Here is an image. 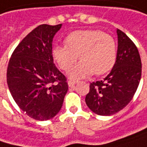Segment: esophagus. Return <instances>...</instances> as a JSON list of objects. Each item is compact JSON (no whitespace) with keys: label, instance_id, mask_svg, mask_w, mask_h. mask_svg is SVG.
Masks as SVG:
<instances>
[{"label":"esophagus","instance_id":"obj_1","mask_svg":"<svg viewBox=\"0 0 147 147\" xmlns=\"http://www.w3.org/2000/svg\"><path fill=\"white\" fill-rule=\"evenodd\" d=\"M76 84V82H75V81H68L69 87H74Z\"/></svg>","mask_w":147,"mask_h":147}]
</instances>
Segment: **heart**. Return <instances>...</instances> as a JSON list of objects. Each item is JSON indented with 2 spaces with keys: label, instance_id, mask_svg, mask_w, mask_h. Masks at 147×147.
<instances>
[{
  "label": "heart",
  "instance_id": "obj_1",
  "mask_svg": "<svg viewBox=\"0 0 147 147\" xmlns=\"http://www.w3.org/2000/svg\"><path fill=\"white\" fill-rule=\"evenodd\" d=\"M66 45L53 49V57L60 68L69 70L77 60L81 61L69 71L71 79L109 72L114 65L117 49L113 37L97 29L72 32L65 38Z\"/></svg>",
  "mask_w": 147,
  "mask_h": 147
}]
</instances>
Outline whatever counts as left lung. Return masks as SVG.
<instances>
[{
	"mask_svg": "<svg viewBox=\"0 0 147 147\" xmlns=\"http://www.w3.org/2000/svg\"><path fill=\"white\" fill-rule=\"evenodd\" d=\"M118 50L113 69L102 81L90 84L87 107L98 115L108 116L123 109L133 98L141 77L140 54L132 40L117 29Z\"/></svg>",
	"mask_w": 147,
	"mask_h": 147,
	"instance_id": "left-lung-1",
	"label": "left lung"
}]
</instances>
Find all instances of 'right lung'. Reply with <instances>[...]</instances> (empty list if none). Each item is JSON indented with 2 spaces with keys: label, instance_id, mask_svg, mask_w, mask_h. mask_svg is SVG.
<instances>
[{
  "label": "right lung",
  "instance_id": "right-lung-1",
  "mask_svg": "<svg viewBox=\"0 0 147 147\" xmlns=\"http://www.w3.org/2000/svg\"><path fill=\"white\" fill-rule=\"evenodd\" d=\"M61 26H38L17 46L7 66V85L13 99L27 115L40 121L60 112L68 90L66 78L52 55L53 38Z\"/></svg>",
  "mask_w": 147,
  "mask_h": 147
}]
</instances>
